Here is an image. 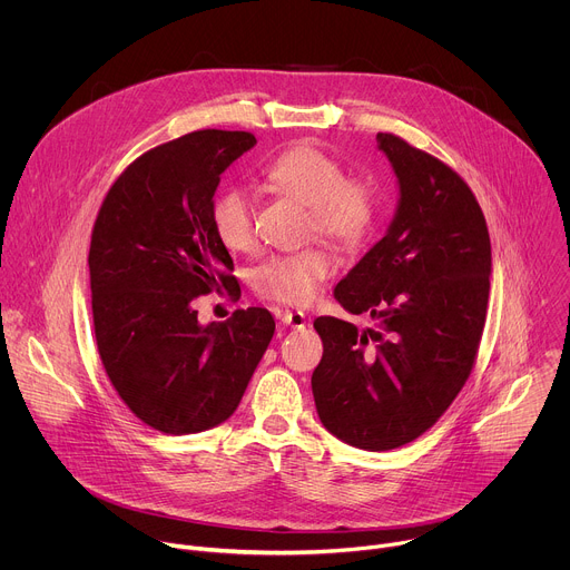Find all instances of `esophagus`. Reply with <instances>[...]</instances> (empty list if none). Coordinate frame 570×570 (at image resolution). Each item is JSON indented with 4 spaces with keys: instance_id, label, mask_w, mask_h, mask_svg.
I'll list each match as a JSON object with an SVG mask.
<instances>
[{
    "instance_id": "34e87169",
    "label": "esophagus",
    "mask_w": 570,
    "mask_h": 570,
    "mask_svg": "<svg viewBox=\"0 0 570 570\" xmlns=\"http://www.w3.org/2000/svg\"><path fill=\"white\" fill-rule=\"evenodd\" d=\"M282 322L286 324V327L304 330L306 327V315L302 311H284L282 313Z\"/></svg>"
}]
</instances>
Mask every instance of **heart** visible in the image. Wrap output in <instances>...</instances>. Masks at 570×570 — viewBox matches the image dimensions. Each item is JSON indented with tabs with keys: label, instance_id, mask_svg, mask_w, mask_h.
Segmentation results:
<instances>
[{
	"label": "heart",
	"instance_id": "1",
	"mask_svg": "<svg viewBox=\"0 0 570 570\" xmlns=\"http://www.w3.org/2000/svg\"><path fill=\"white\" fill-rule=\"evenodd\" d=\"M266 180L284 196L308 207V234L338 248H356L376 220V196L370 185L345 178L338 161L320 148L302 144L279 153L266 169ZM209 218L225 250L238 255L255 248V209L243 189L218 194ZM334 268L336 264L327 253L311 248L266 259L253 273V284L268 299L306 304Z\"/></svg>",
	"mask_w": 570,
	"mask_h": 570
}]
</instances>
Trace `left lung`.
Returning a JSON list of instances; mask_svg holds the SVG:
<instances>
[{"instance_id":"1","label":"left lung","mask_w":570,"mask_h":570,"mask_svg":"<svg viewBox=\"0 0 570 570\" xmlns=\"http://www.w3.org/2000/svg\"><path fill=\"white\" fill-rule=\"evenodd\" d=\"M376 148L396 176V212L334 291L347 313H367L376 327L315 317L324 352L311 387L332 435L390 451L426 433L471 374L492 243L475 196L444 161L392 132H379Z\"/></svg>"}]
</instances>
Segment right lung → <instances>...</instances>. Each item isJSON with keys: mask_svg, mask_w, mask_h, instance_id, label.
<instances>
[{"mask_svg": "<svg viewBox=\"0 0 570 570\" xmlns=\"http://www.w3.org/2000/svg\"><path fill=\"white\" fill-rule=\"evenodd\" d=\"M255 144L243 130H196L150 148L115 180L92 229L99 356L132 415L159 433L223 424L275 334L266 308L205 327L191 306L238 286L209 212L220 174Z\"/></svg>", "mask_w": 570, "mask_h": 570, "instance_id": "1", "label": "right lung"}]
</instances>
